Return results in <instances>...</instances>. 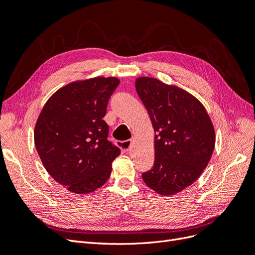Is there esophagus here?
I'll list each match as a JSON object with an SVG mask.
<instances>
[{
	"label": "esophagus",
	"mask_w": 255,
	"mask_h": 255,
	"mask_svg": "<svg viewBox=\"0 0 255 255\" xmlns=\"http://www.w3.org/2000/svg\"><path fill=\"white\" fill-rule=\"evenodd\" d=\"M130 143L132 141L130 140H125V141H118V145L120 146V149L123 153H128L129 148H130Z\"/></svg>",
	"instance_id": "34e87169"
}]
</instances>
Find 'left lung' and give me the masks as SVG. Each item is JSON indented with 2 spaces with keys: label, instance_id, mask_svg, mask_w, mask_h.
Segmentation results:
<instances>
[{
  "label": "left lung",
  "instance_id": "8db88e82",
  "mask_svg": "<svg viewBox=\"0 0 255 255\" xmlns=\"http://www.w3.org/2000/svg\"><path fill=\"white\" fill-rule=\"evenodd\" d=\"M136 91L154 128L155 160L143 182L163 196H173L199 179L215 148V129L199 100L175 85L138 78Z\"/></svg>",
  "mask_w": 255,
  "mask_h": 255
}]
</instances>
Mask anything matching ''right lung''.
<instances>
[{"instance_id":"1","label":"right lung","mask_w":255,"mask_h":255,"mask_svg":"<svg viewBox=\"0 0 255 255\" xmlns=\"http://www.w3.org/2000/svg\"><path fill=\"white\" fill-rule=\"evenodd\" d=\"M119 83L113 76H97L67 84L51 96L37 119L38 155L53 179L74 194L103 186L120 154L107 140L109 126L103 120Z\"/></svg>"}]
</instances>
